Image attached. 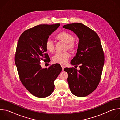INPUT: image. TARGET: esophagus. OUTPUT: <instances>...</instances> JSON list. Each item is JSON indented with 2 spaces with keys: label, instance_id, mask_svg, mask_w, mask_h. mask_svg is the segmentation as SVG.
<instances>
[{
  "label": "esophagus",
  "instance_id": "1",
  "mask_svg": "<svg viewBox=\"0 0 120 120\" xmlns=\"http://www.w3.org/2000/svg\"><path fill=\"white\" fill-rule=\"evenodd\" d=\"M61 67H62V70H64V67H65V66L64 65H61Z\"/></svg>",
  "mask_w": 120,
  "mask_h": 120
}]
</instances>
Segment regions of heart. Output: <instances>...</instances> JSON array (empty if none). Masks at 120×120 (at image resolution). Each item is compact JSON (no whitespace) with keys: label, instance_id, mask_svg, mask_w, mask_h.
<instances>
[{"label":"heart","instance_id":"1","mask_svg":"<svg viewBox=\"0 0 120 120\" xmlns=\"http://www.w3.org/2000/svg\"><path fill=\"white\" fill-rule=\"evenodd\" d=\"M56 39L67 43V48L70 50H73L75 47V45L74 42L75 39L74 36L70 33L66 31L60 32L56 36ZM45 47L46 50L50 53H53L55 50V46L53 42L50 39H48L45 45ZM70 57V54L67 53H57L53 57V61L54 63L64 64H65L68 59Z\"/></svg>","mask_w":120,"mask_h":120}]
</instances>
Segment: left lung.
<instances>
[{"instance_id":"obj_1","label":"left lung","mask_w":120,"mask_h":120,"mask_svg":"<svg viewBox=\"0 0 120 120\" xmlns=\"http://www.w3.org/2000/svg\"><path fill=\"white\" fill-rule=\"evenodd\" d=\"M63 27L73 31L79 39L76 54L71 64L79 65L80 70L64 69L68 74L70 90L76 96H86L96 89L102 74L105 56L100 39L96 32L82 23L67 24Z\"/></svg>"}]
</instances>
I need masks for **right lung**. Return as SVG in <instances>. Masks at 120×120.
Instances as JSON below:
<instances>
[{
	"label": "right lung",
	"mask_w": 120,
	"mask_h": 120,
	"mask_svg": "<svg viewBox=\"0 0 120 120\" xmlns=\"http://www.w3.org/2000/svg\"><path fill=\"white\" fill-rule=\"evenodd\" d=\"M60 25H39L27 29L18 42L15 62L20 80L26 88L38 97H47L54 92V81L62 70L58 64L44 69L40 64L41 60L48 59L45 43Z\"/></svg>",
	"instance_id": "1"
}]
</instances>
